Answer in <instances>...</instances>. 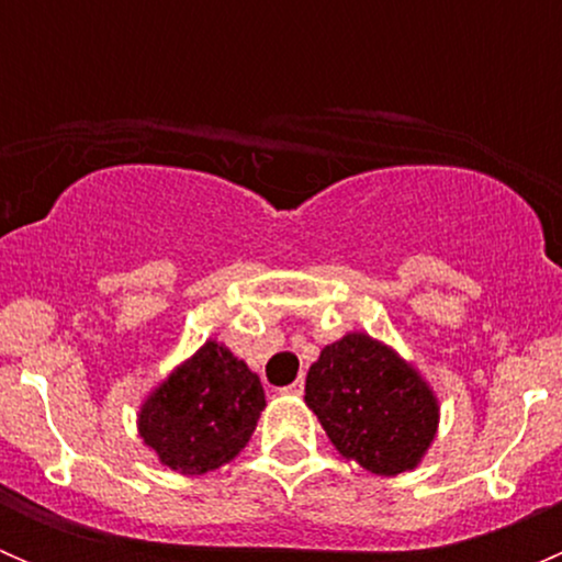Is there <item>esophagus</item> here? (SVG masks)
<instances>
[{"mask_svg": "<svg viewBox=\"0 0 562 562\" xmlns=\"http://www.w3.org/2000/svg\"><path fill=\"white\" fill-rule=\"evenodd\" d=\"M280 391H282V394L299 396V394H302V391H304V381H302V378H299V381H293L291 386H285V389H280Z\"/></svg>", "mask_w": 562, "mask_h": 562, "instance_id": "34e87169", "label": "esophagus"}]
</instances>
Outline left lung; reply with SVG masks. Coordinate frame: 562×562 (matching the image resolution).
I'll list each match as a JSON object with an SVG mask.
<instances>
[{"instance_id":"8db88e82","label":"left lung","mask_w":562,"mask_h":562,"mask_svg":"<svg viewBox=\"0 0 562 562\" xmlns=\"http://www.w3.org/2000/svg\"><path fill=\"white\" fill-rule=\"evenodd\" d=\"M304 402L334 449L378 475L413 470L438 432V396L429 383L370 334L326 345L307 372Z\"/></svg>"}]
</instances>
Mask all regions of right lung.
Instances as JSON below:
<instances>
[{"label": "right lung", "mask_w": 562, "mask_h": 562, "mask_svg": "<svg viewBox=\"0 0 562 562\" xmlns=\"http://www.w3.org/2000/svg\"><path fill=\"white\" fill-rule=\"evenodd\" d=\"M263 407L260 378L209 339L146 396L138 432L166 468L201 475L245 449Z\"/></svg>", "instance_id": "add662e5"}]
</instances>
